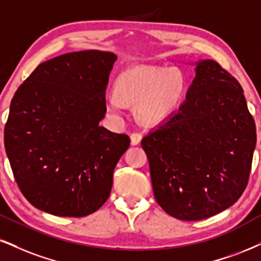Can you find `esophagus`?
<instances>
[{
  "mask_svg": "<svg viewBox=\"0 0 261 261\" xmlns=\"http://www.w3.org/2000/svg\"><path fill=\"white\" fill-rule=\"evenodd\" d=\"M141 139H143V136H141L140 133H132L130 134V144L133 146L138 145V144H140Z\"/></svg>",
  "mask_w": 261,
  "mask_h": 261,
  "instance_id": "obj_1",
  "label": "esophagus"
}]
</instances>
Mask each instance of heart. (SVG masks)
I'll use <instances>...</instances> for the list:
<instances>
[{
	"mask_svg": "<svg viewBox=\"0 0 261 261\" xmlns=\"http://www.w3.org/2000/svg\"><path fill=\"white\" fill-rule=\"evenodd\" d=\"M185 88V77L178 69L130 67L117 77L115 93L106 95V106L121 114L123 104L132 105L141 123L157 125L175 114Z\"/></svg>",
	"mask_w": 261,
	"mask_h": 261,
	"instance_id": "obj_1",
	"label": "heart"
}]
</instances>
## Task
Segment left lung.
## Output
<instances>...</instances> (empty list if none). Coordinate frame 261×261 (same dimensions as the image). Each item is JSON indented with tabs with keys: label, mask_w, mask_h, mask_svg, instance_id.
<instances>
[{
	"label": "left lung",
	"mask_w": 261,
	"mask_h": 261,
	"mask_svg": "<svg viewBox=\"0 0 261 261\" xmlns=\"http://www.w3.org/2000/svg\"><path fill=\"white\" fill-rule=\"evenodd\" d=\"M186 100L141 140L155 198L180 220H202L231 207L248 184L255 123L243 89L212 59L198 60Z\"/></svg>",
	"instance_id": "8db88e82"
}]
</instances>
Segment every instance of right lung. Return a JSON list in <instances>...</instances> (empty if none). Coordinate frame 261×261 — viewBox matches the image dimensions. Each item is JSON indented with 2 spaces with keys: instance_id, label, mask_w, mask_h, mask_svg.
Listing matches in <instances>:
<instances>
[{
  "instance_id": "1",
  "label": "right lung",
  "mask_w": 261,
  "mask_h": 261,
  "mask_svg": "<svg viewBox=\"0 0 261 261\" xmlns=\"http://www.w3.org/2000/svg\"><path fill=\"white\" fill-rule=\"evenodd\" d=\"M117 57L81 50L38 65L13 96L5 149L30 203L58 217H86L109 198L125 134L99 125Z\"/></svg>"
}]
</instances>
